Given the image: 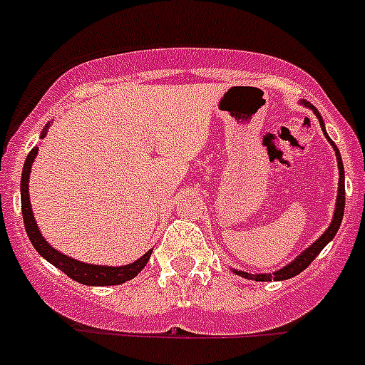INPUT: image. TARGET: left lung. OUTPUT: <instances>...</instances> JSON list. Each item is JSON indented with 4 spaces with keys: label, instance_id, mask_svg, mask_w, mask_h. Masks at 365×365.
<instances>
[{
    "label": "left lung",
    "instance_id": "1",
    "mask_svg": "<svg viewBox=\"0 0 365 365\" xmlns=\"http://www.w3.org/2000/svg\"><path fill=\"white\" fill-rule=\"evenodd\" d=\"M304 106L312 107V111L317 115V118H319L321 122V128H323L324 131V125H323V120H321V115L319 111L315 109L312 103L304 102ZM324 135H327V131H324ZM327 139L330 140V145L334 146V152H336V158H338V168H339V189H338V202H336V213H334V219H332V225L329 226V230L324 232L323 235H321L319 240L315 241L314 245H312L310 249H306L304 252L299 256V258L295 259V262H292L289 265H286L284 269H280V271L272 272V274H249V272H243V271H235L240 277H245V278H250V280H258V282H269V280H287V278H293L297 277L299 272L304 271L308 265H310L312 262L315 259V256L321 252V250L324 249V245L329 243L330 240H332L334 235H336V232H338L339 225H341V219H344V210H345V180H344V163H341V155H339V150L338 146L334 145L332 139H330L329 135H327Z\"/></svg>",
    "mask_w": 365,
    "mask_h": 365
}]
</instances>
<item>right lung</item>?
I'll use <instances>...</instances> for the list:
<instances>
[{
  "mask_svg": "<svg viewBox=\"0 0 365 365\" xmlns=\"http://www.w3.org/2000/svg\"><path fill=\"white\" fill-rule=\"evenodd\" d=\"M44 135L46 130L42 131V137ZM36 152H38V146H35L29 152L26 163H24V173H21V213H24L26 232L29 235V241H31L33 247L36 249V252L41 254L42 258H46L50 263H53L55 267L61 269L66 277L79 282V284H85V286H116V284H122V282L131 280L133 277H137L145 269L146 263H148L152 250H148L137 262L122 265V267H107V265L103 267V265H88V263H81L78 259L68 258V256L57 252L53 247L46 243V240L42 237L38 228H36L31 202H29V173H31L33 159H35Z\"/></svg>",
  "mask_w": 365,
  "mask_h": 365,
  "instance_id": "right-lung-1",
  "label": "right lung"
}]
</instances>
